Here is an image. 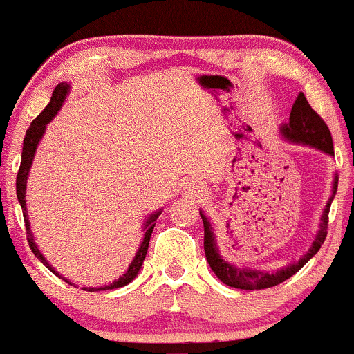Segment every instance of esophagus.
Wrapping results in <instances>:
<instances>
[{
    "label": "esophagus",
    "instance_id": "esophagus-1",
    "mask_svg": "<svg viewBox=\"0 0 354 354\" xmlns=\"http://www.w3.org/2000/svg\"><path fill=\"white\" fill-rule=\"evenodd\" d=\"M185 189H187L189 194H192V196H199V194L204 192V185L199 184L197 180H191L185 184Z\"/></svg>",
    "mask_w": 354,
    "mask_h": 354
}]
</instances>
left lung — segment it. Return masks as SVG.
Returning a JSON list of instances; mask_svg holds the SVG:
<instances>
[{"label": "left lung", "instance_id": "1", "mask_svg": "<svg viewBox=\"0 0 354 354\" xmlns=\"http://www.w3.org/2000/svg\"><path fill=\"white\" fill-rule=\"evenodd\" d=\"M280 133H282V136L287 142L317 148V150L324 151L326 155H330V157L334 155L333 136H330L328 124H326L324 121H322V118L310 108V104L307 102L304 93H300L297 100H295L294 106H292L288 123L280 127ZM336 191L337 174H334L333 196L329 197L328 204H326L324 211H322L321 223H319V231L315 233L313 245H310V248L307 250V253L304 254L299 261H294V263L275 270V272L250 267H236L234 263H230V261L224 260L221 252H219L214 227H212L211 221H209L206 212L199 211L204 223V252H206V260L209 267H211L212 272L216 273V277H218L223 283L234 288H241V290H261V288L275 287V285L285 282V280L290 279L292 275H295V273H297L299 270L319 252L321 245L324 243L326 234H328V218L330 203H333L334 196H336Z\"/></svg>", "mask_w": 354, "mask_h": 354}]
</instances>
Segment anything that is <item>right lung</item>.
<instances>
[{
	"instance_id": "1",
	"label": "right lung",
	"mask_w": 354,
	"mask_h": 354,
	"mask_svg": "<svg viewBox=\"0 0 354 354\" xmlns=\"http://www.w3.org/2000/svg\"><path fill=\"white\" fill-rule=\"evenodd\" d=\"M69 91H71V86L67 84V82H60V84L54 89V93H52L50 102L47 104V108H45L44 111H41L40 115L32 121L30 128L26 130V135H25V140H24V151H21L20 170H18V176H17V197H18V203H20L21 209H24L26 238H28V245H30V248H32L33 254H35V257L39 258L41 263H44L45 267L50 270L52 273H55L59 279L66 280V282L69 285H74V287H77V285L72 283L71 280H67L66 277L60 275V273L57 272V270L52 267L50 263H48L47 258L41 254L40 248L37 246V243H35V236H33V233H32V227H30V219H28V212H26V199H25L26 180H28V174H30V169H32L33 158H35L37 148H39V143L41 142V138H44L45 130H47V124L50 123L52 120H54L57 113H59V109L62 108V104H64V101H66ZM160 214H162V209H158V211H155L153 214L148 216V218L145 219V223H143V231H145V234H143L142 243H140V246H138V252H136L135 257H133V261L130 263V267H128L127 272H124L123 275L120 277V279L115 280V282L104 285V287H84V290H87V292L113 290V288L124 287V285L130 283L131 280H135V277L138 275L140 268H142V265H143V260H145V257H147L148 243H150V236H151V231H153V227H155V221H157L158 216H160Z\"/></svg>"
}]
</instances>
